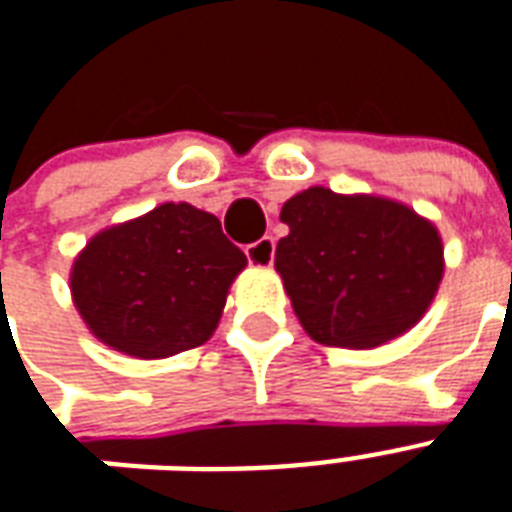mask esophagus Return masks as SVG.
I'll return each mask as SVG.
<instances>
[{"label":"esophagus","mask_w":512,"mask_h":512,"mask_svg":"<svg viewBox=\"0 0 512 512\" xmlns=\"http://www.w3.org/2000/svg\"><path fill=\"white\" fill-rule=\"evenodd\" d=\"M245 253H248V261L256 264V267H269V264L275 261V237L264 235L261 240L248 245Z\"/></svg>","instance_id":"34e87169"}]
</instances>
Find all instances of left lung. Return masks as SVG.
<instances>
[{
    "instance_id": "1",
    "label": "left lung",
    "mask_w": 512,
    "mask_h": 512,
    "mask_svg": "<svg viewBox=\"0 0 512 512\" xmlns=\"http://www.w3.org/2000/svg\"><path fill=\"white\" fill-rule=\"evenodd\" d=\"M275 267L304 331L371 350L406 334L443 277L438 229L400 202L312 186L285 202Z\"/></svg>"
}]
</instances>
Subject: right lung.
Instances as JSON below:
<instances>
[{
  "instance_id": "right-lung-1",
  "label": "right lung",
  "mask_w": 512,
  "mask_h": 512,
  "mask_svg": "<svg viewBox=\"0 0 512 512\" xmlns=\"http://www.w3.org/2000/svg\"><path fill=\"white\" fill-rule=\"evenodd\" d=\"M245 264L216 216L165 202L95 235L74 261L71 293L101 342L133 358H168L211 339Z\"/></svg>"
}]
</instances>
